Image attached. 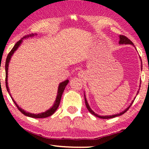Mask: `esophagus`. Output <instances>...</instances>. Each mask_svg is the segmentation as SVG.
Instances as JSON below:
<instances>
[{
	"label": "esophagus",
	"mask_w": 149,
	"mask_h": 149,
	"mask_svg": "<svg viewBox=\"0 0 149 149\" xmlns=\"http://www.w3.org/2000/svg\"><path fill=\"white\" fill-rule=\"evenodd\" d=\"M79 75H81V74H83V72H80L79 73Z\"/></svg>",
	"instance_id": "1"
}]
</instances>
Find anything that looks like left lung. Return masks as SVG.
<instances>
[{
	"instance_id": "1",
	"label": "left lung",
	"mask_w": 149,
	"mask_h": 149,
	"mask_svg": "<svg viewBox=\"0 0 149 149\" xmlns=\"http://www.w3.org/2000/svg\"><path fill=\"white\" fill-rule=\"evenodd\" d=\"M119 44H125V45H128V44H129V45H133L134 47H135V46L134 45L133 42H132L131 40L129 39V38H128L127 37H126L125 36H123V35H120L119 36ZM141 62H142V61H141ZM141 67H142V63H141ZM141 69H142V68H141ZM138 92H139V91H138L137 94L138 93ZM84 97H85V105H86V107H87V109H88V111L90 112V113L92 114V115H93L95 116V117H97L101 118V119H111V118H114V117H118V116L122 115H123V114L126 113V112L128 111V109H129L130 107H131V105L132 104V103L134 102V100H133V101H132V102L131 103V104H130L129 107L127 108V109H126L125 110H124L123 112H121V113H120L119 114H117V115H110V116H108V115L107 116H100V115H97V114H95L94 112H93L92 110L91 109V108L89 107L88 103H87L86 97H85V95H84Z\"/></svg>"
}]
</instances>
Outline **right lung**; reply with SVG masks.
<instances>
[{
    "mask_svg": "<svg viewBox=\"0 0 149 149\" xmlns=\"http://www.w3.org/2000/svg\"><path fill=\"white\" fill-rule=\"evenodd\" d=\"M34 35H36V34H30V35H28V36H24L22 38L21 40H19V41H17L16 42L15 45L13 47V49L11 50V52L9 53V54H8V56L7 57V59H6V62H5V74H6V77H5V82H6V87H7V89L8 91V92L9 93V87H8V82H7V77H8V67H9V63L10 62V60H11V58L12 56V55L14 54V52H15L16 50H17V49L19 47L20 45L22 42V39H24V38H27L28 37H31V36H34ZM69 82V81L67 79V80L63 81V82L60 83V85H59V87H58V94H57V97H56V101H55L54 102V104L53 105V107L49 109L47 111L45 112V113H39V114H32V113H28V112H26L24 111V110L22 109L21 108H20L19 106L17 104V103L15 102V101H14V100L13 99V97H11V94H10V96H11L12 100L13 101V102L15 103V104L16 107H17V109L19 111L21 112L22 114H24V115L26 116H28V117H32V118H46V117H49V116L52 115L53 114H54L55 112L57 109H58V108L59 107V105H60V100H61V97H62V95L63 92H64V89H65V87L67 85Z\"/></svg>",
    "mask_w": 149,
    "mask_h": 149,
    "instance_id": "add662e5",
    "label": "right lung"
}]
</instances>
